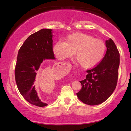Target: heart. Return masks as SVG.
Masks as SVG:
<instances>
[{"mask_svg": "<svg viewBox=\"0 0 131 131\" xmlns=\"http://www.w3.org/2000/svg\"><path fill=\"white\" fill-rule=\"evenodd\" d=\"M106 45L101 39L82 33L70 35L66 42L58 41L53 46V52L59 60L75 57L85 69H91L99 64L106 52Z\"/></svg>", "mask_w": 131, "mask_h": 131, "instance_id": "b5f03b06", "label": "heart"}]
</instances>
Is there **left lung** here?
I'll use <instances>...</instances> for the list:
<instances>
[{
  "label": "left lung",
  "mask_w": 131,
  "mask_h": 131,
  "mask_svg": "<svg viewBox=\"0 0 131 131\" xmlns=\"http://www.w3.org/2000/svg\"><path fill=\"white\" fill-rule=\"evenodd\" d=\"M106 53L101 62L87 70V75L79 81L82 88L77 96L83 103L96 105L103 103L113 94L117 85L120 54L111 39L105 41Z\"/></svg>",
  "instance_id": "1"
}]
</instances>
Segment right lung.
Listing matches in <instances>:
<instances>
[{"mask_svg": "<svg viewBox=\"0 0 131 131\" xmlns=\"http://www.w3.org/2000/svg\"><path fill=\"white\" fill-rule=\"evenodd\" d=\"M52 33L51 29L43 28L30 35L19 50L15 69V81L20 94L28 103L40 107L48 104L39 99L35 81L45 62L55 59Z\"/></svg>", "mask_w": 131, "mask_h": 131, "instance_id": "obj_1", "label": "right lung"}]
</instances>
